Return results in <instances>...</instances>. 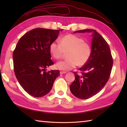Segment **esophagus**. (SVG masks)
Returning <instances> with one entry per match:
<instances>
[{"instance_id": "obj_1", "label": "esophagus", "mask_w": 127, "mask_h": 127, "mask_svg": "<svg viewBox=\"0 0 127 127\" xmlns=\"http://www.w3.org/2000/svg\"><path fill=\"white\" fill-rule=\"evenodd\" d=\"M66 72L65 71H61L60 72V74H66Z\"/></svg>"}]
</instances>
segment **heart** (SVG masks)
Listing matches in <instances>:
<instances>
[{
	"instance_id": "heart-1",
	"label": "heart",
	"mask_w": 127,
	"mask_h": 127,
	"mask_svg": "<svg viewBox=\"0 0 127 127\" xmlns=\"http://www.w3.org/2000/svg\"><path fill=\"white\" fill-rule=\"evenodd\" d=\"M50 51L55 58H62L67 53L65 60L58 62L56 68L59 70L68 71L79 66L84 65L87 63L91 55V47L82 37L72 34L62 37L60 43L53 41L50 46Z\"/></svg>"
}]
</instances>
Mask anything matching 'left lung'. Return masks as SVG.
I'll use <instances>...</instances> for the list:
<instances>
[{"instance_id": "obj_1", "label": "left lung", "mask_w": 127, "mask_h": 127, "mask_svg": "<svg viewBox=\"0 0 127 127\" xmlns=\"http://www.w3.org/2000/svg\"><path fill=\"white\" fill-rule=\"evenodd\" d=\"M93 32L91 57L79 69L81 74L74 72L75 79L70 86V91L77 98L87 99L99 93L108 81L113 65L109 46L95 30L86 29L74 33Z\"/></svg>"}]
</instances>
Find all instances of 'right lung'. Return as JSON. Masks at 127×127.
Here are the masks:
<instances>
[{"mask_svg": "<svg viewBox=\"0 0 127 127\" xmlns=\"http://www.w3.org/2000/svg\"><path fill=\"white\" fill-rule=\"evenodd\" d=\"M59 32V30L41 28L32 29L21 37L13 51L15 74L29 95L37 98L46 95L60 75L58 70H46L47 67L54 64L50 46L57 38Z\"/></svg>", "mask_w": 127, "mask_h": 127, "instance_id": "add662e5", "label": "right lung"}]
</instances>
